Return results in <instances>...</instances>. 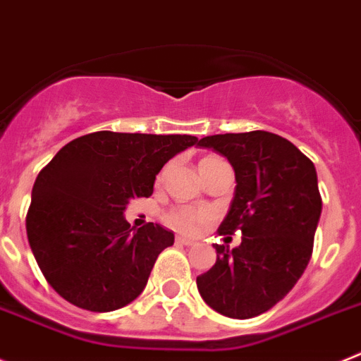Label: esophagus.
Wrapping results in <instances>:
<instances>
[{
	"label": "esophagus",
	"mask_w": 361,
	"mask_h": 361,
	"mask_svg": "<svg viewBox=\"0 0 361 361\" xmlns=\"http://www.w3.org/2000/svg\"><path fill=\"white\" fill-rule=\"evenodd\" d=\"M176 243H180V245H187V247H190V245H194V243H196V241L190 240V238L176 236Z\"/></svg>",
	"instance_id": "esophagus-1"
}]
</instances>
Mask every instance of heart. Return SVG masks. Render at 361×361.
Instances as JSON below:
<instances>
[{"label":"heart","mask_w":361,"mask_h":361,"mask_svg":"<svg viewBox=\"0 0 361 361\" xmlns=\"http://www.w3.org/2000/svg\"><path fill=\"white\" fill-rule=\"evenodd\" d=\"M218 161H224L218 156H207L200 161V171L203 172L207 169L214 165ZM161 178V176H159ZM165 224L169 225L171 228L178 231V233L183 234H196L202 227L209 225L214 219V214H212L211 209H203V207H172L171 211H167L165 214Z\"/></svg>","instance_id":"heart-1"}]
</instances>
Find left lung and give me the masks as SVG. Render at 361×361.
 Returning <instances> with one entry per match:
<instances>
[{
  "instance_id": "left-lung-1",
  "label": "left lung",
  "mask_w": 361,
  "mask_h": 361,
  "mask_svg": "<svg viewBox=\"0 0 361 361\" xmlns=\"http://www.w3.org/2000/svg\"><path fill=\"white\" fill-rule=\"evenodd\" d=\"M198 145L233 165L236 192L218 233H241L236 249L214 245L218 258L196 278L198 290L219 314L255 318L283 300L309 265L322 214L314 163L267 130L205 136Z\"/></svg>"
}]
</instances>
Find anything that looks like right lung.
<instances>
[{"mask_svg": "<svg viewBox=\"0 0 361 361\" xmlns=\"http://www.w3.org/2000/svg\"><path fill=\"white\" fill-rule=\"evenodd\" d=\"M196 143L189 134L99 130L72 140L39 171L27 236L59 296L80 309L109 312L142 294L174 234L158 224L134 231L125 207L149 198L163 165Z\"/></svg>", "mask_w": 361, "mask_h": 361, "instance_id": "right-lung-1", "label": "right lung"}]
</instances>
